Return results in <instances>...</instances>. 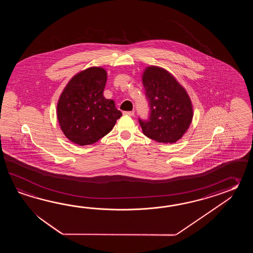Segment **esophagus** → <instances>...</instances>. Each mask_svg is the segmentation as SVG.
Masks as SVG:
<instances>
[{
    "label": "esophagus",
    "mask_w": 253,
    "mask_h": 253,
    "mask_svg": "<svg viewBox=\"0 0 253 253\" xmlns=\"http://www.w3.org/2000/svg\"><path fill=\"white\" fill-rule=\"evenodd\" d=\"M123 114L124 115H126V116H130V117H133L134 115V111H124L123 112Z\"/></svg>",
    "instance_id": "1"
}]
</instances>
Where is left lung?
<instances>
[{"mask_svg":"<svg viewBox=\"0 0 253 253\" xmlns=\"http://www.w3.org/2000/svg\"><path fill=\"white\" fill-rule=\"evenodd\" d=\"M142 81L150 108L147 120L138 119L143 133L158 143H175L194 116L187 92L171 73L156 66L145 69Z\"/></svg>","mask_w":253,"mask_h":253,"instance_id":"left-lung-1","label":"left lung"}]
</instances>
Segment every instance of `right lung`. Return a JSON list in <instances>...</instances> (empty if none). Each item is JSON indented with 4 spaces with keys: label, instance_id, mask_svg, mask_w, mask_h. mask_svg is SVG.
Masks as SVG:
<instances>
[{
    "label": "right lung",
    "instance_id": "add662e5",
    "mask_svg": "<svg viewBox=\"0 0 253 253\" xmlns=\"http://www.w3.org/2000/svg\"><path fill=\"white\" fill-rule=\"evenodd\" d=\"M107 71L92 67L74 76L57 105V117L66 137L80 145H92L108 134L122 113L103 91Z\"/></svg>",
    "mask_w": 253,
    "mask_h": 253
}]
</instances>
